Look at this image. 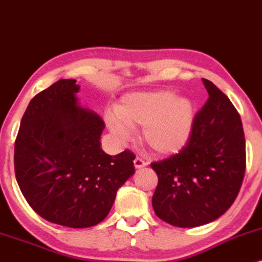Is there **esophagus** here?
<instances>
[{"instance_id":"34e87169","label":"esophagus","mask_w":262,"mask_h":262,"mask_svg":"<svg viewBox=\"0 0 262 262\" xmlns=\"http://www.w3.org/2000/svg\"><path fill=\"white\" fill-rule=\"evenodd\" d=\"M134 164H135V168H142V167H145L147 163L141 157H136L134 160Z\"/></svg>"}]
</instances>
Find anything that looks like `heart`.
Segmentation results:
<instances>
[{
	"mask_svg": "<svg viewBox=\"0 0 262 262\" xmlns=\"http://www.w3.org/2000/svg\"><path fill=\"white\" fill-rule=\"evenodd\" d=\"M108 128L117 140L125 142L131 127L141 126L143 142L158 154L179 151L192 134L194 107L184 96L168 90L132 93L123 96L115 113L105 115Z\"/></svg>",
	"mask_w": 262,
	"mask_h": 262,
	"instance_id": "b5f03b06",
	"label": "heart"
}]
</instances>
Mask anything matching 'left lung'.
Returning a JSON list of instances; mask_svg holds the SVG:
<instances>
[{
    "label": "left lung",
    "instance_id": "1",
    "mask_svg": "<svg viewBox=\"0 0 262 262\" xmlns=\"http://www.w3.org/2000/svg\"><path fill=\"white\" fill-rule=\"evenodd\" d=\"M202 80L209 98L194 116L187 145L179 154L151 163L158 176L152 196L156 215L179 228L222 216L239 194L246 168L239 113L211 81Z\"/></svg>",
    "mask_w": 262,
    "mask_h": 262
}]
</instances>
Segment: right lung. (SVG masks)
<instances>
[{"label":"right lung","mask_w":262,"mask_h":262,"mask_svg":"<svg viewBox=\"0 0 262 262\" xmlns=\"http://www.w3.org/2000/svg\"><path fill=\"white\" fill-rule=\"evenodd\" d=\"M79 89L74 79H61L37 94L14 142V172L26 201L43 219L68 228L102 222L135 173L132 152L102 151L105 123L79 105Z\"/></svg>","instance_id":"right-lung-1"}]
</instances>
